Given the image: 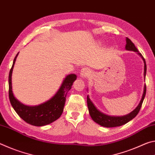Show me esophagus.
<instances>
[{"instance_id":"34e87169","label":"esophagus","mask_w":155,"mask_h":155,"mask_svg":"<svg viewBox=\"0 0 155 155\" xmlns=\"http://www.w3.org/2000/svg\"><path fill=\"white\" fill-rule=\"evenodd\" d=\"M90 74V71L87 68H83L81 71V77L82 78H87Z\"/></svg>"}]
</instances>
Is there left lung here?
I'll return each instance as SVG.
<instances>
[{
  "label": "left lung",
  "instance_id": "1",
  "mask_svg": "<svg viewBox=\"0 0 155 155\" xmlns=\"http://www.w3.org/2000/svg\"><path fill=\"white\" fill-rule=\"evenodd\" d=\"M127 44H126V49L128 50V51H133L135 52H137V53L140 54L141 57V58L143 59V62H144V77H146V61L145 59L143 58L140 52H139L137 48H136L135 44H133L130 39L127 38ZM146 93V85H144V90L143 93L142 95V98L140 101L139 105L136 107V109L133 111L129 114H128L125 116H122V117H111L109 116V115H104L102 114L101 112H100L98 109L96 108V107L94 105L92 102L91 101L90 99V97L87 96V107L89 109V112H90V114L91 115V118L94 120V122L98 123L100 125L103 126L104 127H120V126H122L124 124H127V122L130 121L131 120L134 118V117L138 114L139 111L142 105L143 99L145 98Z\"/></svg>",
  "mask_w": 155,
  "mask_h": 155
}]
</instances>
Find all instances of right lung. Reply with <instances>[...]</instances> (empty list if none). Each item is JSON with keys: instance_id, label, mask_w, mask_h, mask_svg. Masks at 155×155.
Segmentation results:
<instances>
[{"instance_id": "add662e5", "label": "right lung", "mask_w": 155, "mask_h": 155, "mask_svg": "<svg viewBox=\"0 0 155 155\" xmlns=\"http://www.w3.org/2000/svg\"><path fill=\"white\" fill-rule=\"evenodd\" d=\"M18 54V53L15 57L9 74V98L10 103L18 115L28 124L37 127L51 124L61 115L64 111L67 93L71 89L73 82L77 79V76L73 74L67 76L57 93L48 101L38 106H26L15 99L12 92V74Z\"/></svg>"}]
</instances>
